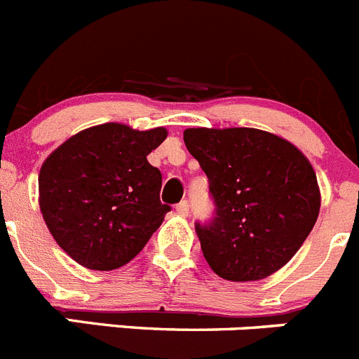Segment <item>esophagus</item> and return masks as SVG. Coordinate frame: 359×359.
<instances>
[{
    "label": "esophagus",
    "mask_w": 359,
    "mask_h": 359,
    "mask_svg": "<svg viewBox=\"0 0 359 359\" xmlns=\"http://www.w3.org/2000/svg\"><path fill=\"white\" fill-rule=\"evenodd\" d=\"M175 210L180 214V216H187V214H189V202H187V200H184V202L177 203Z\"/></svg>",
    "instance_id": "obj_1"
}]
</instances>
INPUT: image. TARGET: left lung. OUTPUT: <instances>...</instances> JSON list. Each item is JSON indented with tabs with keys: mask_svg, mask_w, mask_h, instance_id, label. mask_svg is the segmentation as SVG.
<instances>
[{
	"mask_svg": "<svg viewBox=\"0 0 359 359\" xmlns=\"http://www.w3.org/2000/svg\"><path fill=\"white\" fill-rule=\"evenodd\" d=\"M184 143L216 203L212 223H196L210 269L230 281L264 280L281 269L319 216V184L306 156L251 127H191Z\"/></svg>",
	"mask_w": 359,
	"mask_h": 359,
	"instance_id": "left-lung-1",
	"label": "left lung"
}]
</instances>
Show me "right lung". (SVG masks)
I'll return each mask as SVG.
<instances>
[{
  "label": "right lung",
  "instance_id": "obj_1",
  "mask_svg": "<svg viewBox=\"0 0 359 359\" xmlns=\"http://www.w3.org/2000/svg\"><path fill=\"white\" fill-rule=\"evenodd\" d=\"M168 130L100 123L63 142L39 173V205L49 232L83 267L111 271L143 250L170 205L163 175L147 156Z\"/></svg>",
  "mask_w": 359,
  "mask_h": 359
}]
</instances>
